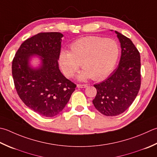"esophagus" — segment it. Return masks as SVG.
Listing matches in <instances>:
<instances>
[{
	"label": "esophagus",
	"instance_id": "esophagus-1",
	"mask_svg": "<svg viewBox=\"0 0 157 157\" xmlns=\"http://www.w3.org/2000/svg\"><path fill=\"white\" fill-rule=\"evenodd\" d=\"M77 87L80 88H84L87 87V85L86 84H78L77 85Z\"/></svg>",
	"mask_w": 157,
	"mask_h": 157
}]
</instances>
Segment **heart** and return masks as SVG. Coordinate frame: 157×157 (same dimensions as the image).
I'll use <instances>...</instances> for the list:
<instances>
[{
  "label": "heart",
  "mask_w": 157,
  "mask_h": 157,
  "mask_svg": "<svg viewBox=\"0 0 157 157\" xmlns=\"http://www.w3.org/2000/svg\"><path fill=\"white\" fill-rule=\"evenodd\" d=\"M121 49L112 39L97 36H85L70 46L69 52H61L59 61L64 74L72 77L79 65L84 70L79 75L82 80L91 78L97 81L105 78L116 66Z\"/></svg>",
  "instance_id": "obj_1"
}]
</instances>
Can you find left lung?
I'll return each instance as SVG.
<instances>
[{
    "label": "left lung",
    "mask_w": 157,
    "mask_h": 157,
    "mask_svg": "<svg viewBox=\"0 0 157 157\" xmlns=\"http://www.w3.org/2000/svg\"><path fill=\"white\" fill-rule=\"evenodd\" d=\"M115 32L122 49L119 64L105 81L94 85L97 91L94 106L107 116L125 112L136 99L141 86L140 52L130 39Z\"/></svg>",
    "instance_id": "obj_1"
}]
</instances>
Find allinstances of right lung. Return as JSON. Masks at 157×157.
<instances>
[{
  "label": "right lung",
  "mask_w": 157,
  "mask_h": 157,
  "mask_svg": "<svg viewBox=\"0 0 157 157\" xmlns=\"http://www.w3.org/2000/svg\"><path fill=\"white\" fill-rule=\"evenodd\" d=\"M63 36L56 32L38 33L21 44L12 61L18 96L27 107L45 117H53L62 112L76 87L58 67ZM33 55L41 56L39 69L29 65Z\"/></svg>",
  "instance_id": "add662e5"
}]
</instances>
